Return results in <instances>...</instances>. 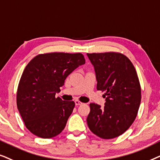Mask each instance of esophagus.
<instances>
[{"label": "esophagus", "instance_id": "1", "mask_svg": "<svg viewBox=\"0 0 160 160\" xmlns=\"http://www.w3.org/2000/svg\"><path fill=\"white\" fill-rule=\"evenodd\" d=\"M74 103H75L76 105H81L82 104V102L78 101V100H75V101H74Z\"/></svg>", "mask_w": 160, "mask_h": 160}]
</instances>
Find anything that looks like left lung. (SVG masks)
Segmentation results:
<instances>
[{
  "label": "left lung",
  "mask_w": 160,
  "mask_h": 160,
  "mask_svg": "<svg viewBox=\"0 0 160 160\" xmlns=\"http://www.w3.org/2000/svg\"><path fill=\"white\" fill-rule=\"evenodd\" d=\"M94 68L98 91H105L104 108L90 104L87 123L90 130L103 139L125 132L137 116L141 88L132 63L118 52L87 53Z\"/></svg>",
  "instance_id": "left-lung-1"
}]
</instances>
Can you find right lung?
Returning a JSON list of instances; mask_svg holds the SVG:
<instances>
[{
  "label": "right lung",
  "instance_id": "add662e5",
  "mask_svg": "<svg viewBox=\"0 0 160 160\" xmlns=\"http://www.w3.org/2000/svg\"><path fill=\"white\" fill-rule=\"evenodd\" d=\"M86 63L81 53L51 52L37 55L21 76L17 105L27 129L42 138L60 134L74 108L73 101L55 98L67 76Z\"/></svg>",
  "mask_w": 160,
  "mask_h": 160
}]
</instances>
